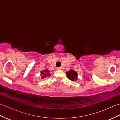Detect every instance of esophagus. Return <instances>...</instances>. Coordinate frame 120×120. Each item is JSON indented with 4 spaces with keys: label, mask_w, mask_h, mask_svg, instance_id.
Instances as JSON below:
<instances>
[{
    "label": "esophagus",
    "mask_w": 120,
    "mask_h": 120,
    "mask_svg": "<svg viewBox=\"0 0 120 120\" xmlns=\"http://www.w3.org/2000/svg\"><path fill=\"white\" fill-rule=\"evenodd\" d=\"M58 70H62L63 69V67H59L57 68Z\"/></svg>",
    "instance_id": "34e87169"
}]
</instances>
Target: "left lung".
Masks as SVG:
<instances>
[{"mask_svg": "<svg viewBox=\"0 0 120 120\" xmlns=\"http://www.w3.org/2000/svg\"><path fill=\"white\" fill-rule=\"evenodd\" d=\"M66 74H67L68 78L70 80L74 81L77 79V73L75 71L71 70L66 72Z\"/></svg>", "mask_w": 120, "mask_h": 120, "instance_id": "left-lung-1", "label": "left lung"}]
</instances>
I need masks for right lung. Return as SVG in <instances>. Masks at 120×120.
<instances>
[{
    "instance_id": "add662e5",
    "label": "right lung",
    "mask_w": 120,
    "mask_h": 120,
    "mask_svg": "<svg viewBox=\"0 0 120 120\" xmlns=\"http://www.w3.org/2000/svg\"><path fill=\"white\" fill-rule=\"evenodd\" d=\"M49 71H48L46 70H45V71H43L42 72H41V74L43 75V76L42 77V78H44V77H45L46 76H49L50 75V74H49Z\"/></svg>"
}]
</instances>
